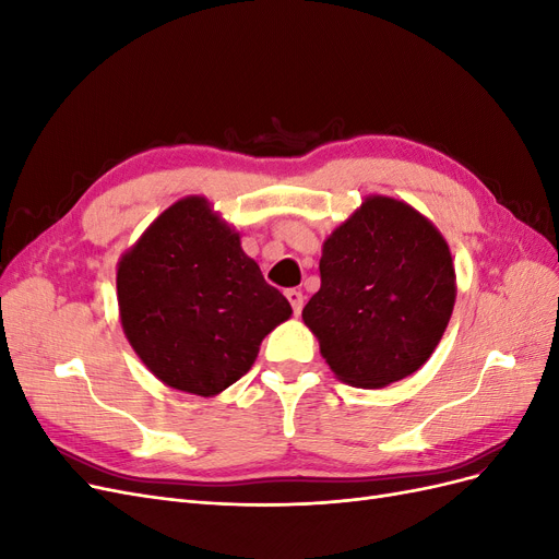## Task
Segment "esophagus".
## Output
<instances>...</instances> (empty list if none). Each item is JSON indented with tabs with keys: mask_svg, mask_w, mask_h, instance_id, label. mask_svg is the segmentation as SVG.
<instances>
[{
	"mask_svg": "<svg viewBox=\"0 0 559 559\" xmlns=\"http://www.w3.org/2000/svg\"><path fill=\"white\" fill-rule=\"evenodd\" d=\"M286 298H289V302H292L294 314H300V310H302V292L300 289H289V292H286Z\"/></svg>",
	"mask_w": 559,
	"mask_h": 559,
	"instance_id": "34e87169",
	"label": "esophagus"
}]
</instances>
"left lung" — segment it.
Returning a JSON list of instances; mask_svg holds the SVG:
<instances>
[{
	"mask_svg": "<svg viewBox=\"0 0 559 559\" xmlns=\"http://www.w3.org/2000/svg\"><path fill=\"white\" fill-rule=\"evenodd\" d=\"M319 273L302 321L343 382L386 386L441 343L456 296L452 257L443 235L405 202L366 198L324 242Z\"/></svg>",
	"mask_w": 559,
	"mask_h": 559,
	"instance_id": "8db88e82",
	"label": "left lung"
}]
</instances>
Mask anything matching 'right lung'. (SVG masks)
Here are the masks:
<instances>
[{
  "label": "right lung",
  "mask_w": 559,
  "mask_h": 559,
  "mask_svg": "<svg viewBox=\"0 0 559 559\" xmlns=\"http://www.w3.org/2000/svg\"><path fill=\"white\" fill-rule=\"evenodd\" d=\"M132 349L167 386L214 396L251 368L292 306L205 198H183L146 228L116 273Z\"/></svg>",
  "instance_id": "obj_1"
}]
</instances>
